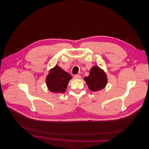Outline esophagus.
<instances>
[{
    "label": "esophagus",
    "mask_w": 149,
    "mask_h": 149,
    "mask_svg": "<svg viewBox=\"0 0 149 149\" xmlns=\"http://www.w3.org/2000/svg\"><path fill=\"white\" fill-rule=\"evenodd\" d=\"M74 77L75 79H80V78H81V76H80L79 74H76V75H74Z\"/></svg>",
    "instance_id": "1"
}]
</instances>
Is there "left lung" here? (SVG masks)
<instances>
[{
    "mask_svg": "<svg viewBox=\"0 0 149 149\" xmlns=\"http://www.w3.org/2000/svg\"><path fill=\"white\" fill-rule=\"evenodd\" d=\"M86 81L90 90L93 92L99 91L103 89L106 85L107 80L106 73L98 66L93 67L90 71V74L85 77Z\"/></svg>",
    "mask_w": 149,
    "mask_h": 149,
    "instance_id": "1",
    "label": "left lung"
}]
</instances>
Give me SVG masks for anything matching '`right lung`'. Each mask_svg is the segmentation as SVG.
<instances>
[{
	"label": "right lung",
	"instance_id": "add662e5",
	"mask_svg": "<svg viewBox=\"0 0 149 149\" xmlns=\"http://www.w3.org/2000/svg\"><path fill=\"white\" fill-rule=\"evenodd\" d=\"M72 78V77L68 73L58 66H56L47 76V86L52 92L64 93Z\"/></svg>",
	"mask_w": 149,
	"mask_h": 149
}]
</instances>
